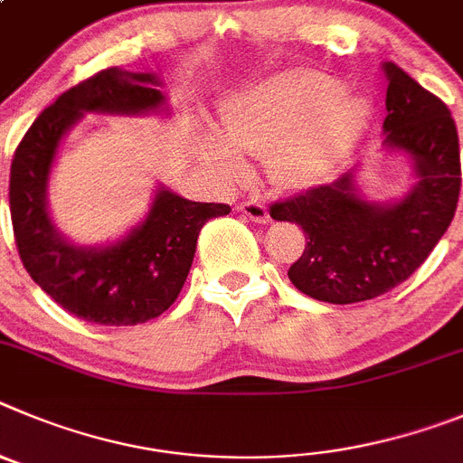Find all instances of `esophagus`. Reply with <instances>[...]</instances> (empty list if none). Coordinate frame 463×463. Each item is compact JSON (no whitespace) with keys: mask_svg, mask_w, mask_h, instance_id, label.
<instances>
[{"mask_svg":"<svg viewBox=\"0 0 463 463\" xmlns=\"http://www.w3.org/2000/svg\"><path fill=\"white\" fill-rule=\"evenodd\" d=\"M237 210L241 212V214L247 216V219H251V222L256 223H268L269 222V214H268V207L262 205V203L258 201H247V203H241Z\"/></svg>","mask_w":463,"mask_h":463,"instance_id":"1","label":"esophagus"}]
</instances>
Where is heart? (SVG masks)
I'll list each match as a JSON object with an SVG mask.
<instances>
[{
  "instance_id": "heart-1",
  "label": "heart",
  "mask_w": 463,
  "mask_h": 463,
  "mask_svg": "<svg viewBox=\"0 0 463 463\" xmlns=\"http://www.w3.org/2000/svg\"><path fill=\"white\" fill-rule=\"evenodd\" d=\"M369 103L316 69H283L232 94L222 110L223 136L201 145L207 168L226 184L249 175L247 156H265L269 180L286 191L323 186L351 156Z\"/></svg>"
}]
</instances>
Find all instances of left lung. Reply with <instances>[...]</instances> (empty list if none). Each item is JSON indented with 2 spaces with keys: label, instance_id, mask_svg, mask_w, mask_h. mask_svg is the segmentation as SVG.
Returning <instances> with one entry per match:
<instances>
[{
  "label": "left lung",
  "instance_id": "8db88e82",
  "mask_svg": "<svg viewBox=\"0 0 463 463\" xmlns=\"http://www.w3.org/2000/svg\"><path fill=\"white\" fill-rule=\"evenodd\" d=\"M383 71V147L411 161L413 186L394 201H369L351 170L269 207L274 222L302 226L307 247L288 279L320 302H364L406 281L445 235L459 201V136L448 106L392 61Z\"/></svg>",
  "mask_w": 463,
  "mask_h": 463
}]
</instances>
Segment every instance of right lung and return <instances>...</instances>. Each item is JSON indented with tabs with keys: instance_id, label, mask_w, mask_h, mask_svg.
Returning a JSON list of instances; mask_svg holds the SVG:
<instances>
[{
	"instance_id": "add662e5",
	"label": "right lung",
	"mask_w": 463,
	"mask_h": 463,
	"mask_svg": "<svg viewBox=\"0 0 463 463\" xmlns=\"http://www.w3.org/2000/svg\"><path fill=\"white\" fill-rule=\"evenodd\" d=\"M156 73L106 69L71 87L24 133L11 164V222L20 260L41 290L87 323L138 325L177 299L194 262L201 228L231 207L194 203L156 186L145 219L108 244H78L50 214L48 186L61 140L87 112L170 115Z\"/></svg>"
}]
</instances>
